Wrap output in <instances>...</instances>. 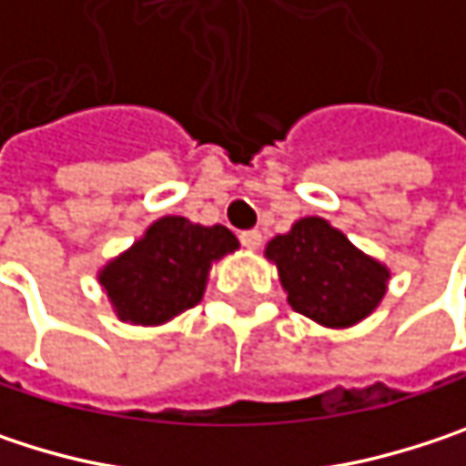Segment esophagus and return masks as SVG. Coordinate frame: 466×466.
<instances>
[{
    "label": "esophagus",
    "mask_w": 466,
    "mask_h": 466,
    "mask_svg": "<svg viewBox=\"0 0 466 466\" xmlns=\"http://www.w3.org/2000/svg\"><path fill=\"white\" fill-rule=\"evenodd\" d=\"M239 242L248 250H258L261 248V232H242L239 234Z\"/></svg>",
    "instance_id": "1"
}]
</instances>
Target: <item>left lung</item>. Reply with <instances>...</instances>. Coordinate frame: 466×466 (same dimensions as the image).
Returning a JSON list of instances; mask_svg holds the SVG:
<instances>
[{"mask_svg":"<svg viewBox=\"0 0 466 466\" xmlns=\"http://www.w3.org/2000/svg\"><path fill=\"white\" fill-rule=\"evenodd\" d=\"M264 256L278 267L289 305L329 329L364 321L386 297L391 278L383 261L319 216L299 218L289 232L272 237Z\"/></svg>","mask_w":466,"mask_h":466,"instance_id":"1","label":"left lung"}]
</instances>
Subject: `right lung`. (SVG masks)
I'll return each mask as SVG.
<instances>
[{
  "label": "right lung",
  "instance_id": "add662e5",
  "mask_svg": "<svg viewBox=\"0 0 466 466\" xmlns=\"http://www.w3.org/2000/svg\"><path fill=\"white\" fill-rule=\"evenodd\" d=\"M237 248V237L221 224L164 216L99 269V286L121 321L161 326L205 297L213 264Z\"/></svg>",
  "mask_w": 466,
  "mask_h": 466
}]
</instances>
